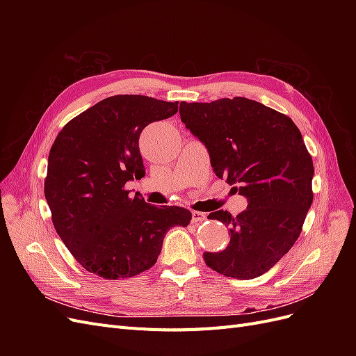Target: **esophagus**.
I'll use <instances>...</instances> for the list:
<instances>
[{
	"label": "esophagus",
	"instance_id": "34e87169",
	"mask_svg": "<svg viewBox=\"0 0 356 356\" xmlns=\"http://www.w3.org/2000/svg\"><path fill=\"white\" fill-rule=\"evenodd\" d=\"M207 220V215H204L203 212H199V211H193L191 212V221L193 222H202Z\"/></svg>",
	"mask_w": 356,
	"mask_h": 356
}]
</instances>
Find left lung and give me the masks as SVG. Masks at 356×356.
Wrapping results in <instances>:
<instances>
[{
    "label": "left lung",
    "instance_id": "obj_1",
    "mask_svg": "<svg viewBox=\"0 0 356 356\" xmlns=\"http://www.w3.org/2000/svg\"><path fill=\"white\" fill-rule=\"evenodd\" d=\"M179 115L207 147L215 175L248 200L236 217L222 209L208 215L229 227L230 243L204 252V263L229 277L261 276L296 243L314 200L303 136L285 114L241 96L181 102Z\"/></svg>",
    "mask_w": 356,
    "mask_h": 356
}]
</instances>
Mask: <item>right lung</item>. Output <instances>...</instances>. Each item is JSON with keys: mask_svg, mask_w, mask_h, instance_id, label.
I'll use <instances>...</instances> for the list:
<instances>
[{"mask_svg": "<svg viewBox=\"0 0 356 356\" xmlns=\"http://www.w3.org/2000/svg\"><path fill=\"white\" fill-rule=\"evenodd\" d=\"M178 111V102L115 95L74 117L51 145L44 195L53 225L86 270L123 279L157 261L166 232L191 212L154 207L124 186L145 175L139 135Z\"/></svg>", "mask_w": 356, "mask_h": 356, "instance_id": "add662e5", "label": "right lung"}]
</instances>
